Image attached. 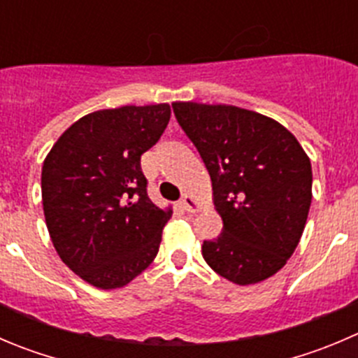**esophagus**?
I'll use <instances>...</instances> for the list:
<instances>
[{
	"label": "esophagus",
	"instance_id": "34e87169",
	"mask_svg": "<svg viewBox=\"0 0 358 358\" xmlns=\"http://www.w3.org/2000/svg\"><path fill=\"white\" fill-rule=\"evenodd\" d=\"M180 203H182L183 210L189 211V213H196V211L199 210V206H201L199 201H197L194 196H190V194H185V196H183V199L180 201Z\"/></svg>",
	"mask_w": 358,
	"mask_h": 358
}]
</instances>
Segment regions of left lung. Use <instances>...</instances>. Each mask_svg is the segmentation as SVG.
Wrapping results in <instances>:
<instances>
[{
    "label": "left lung",
    "mask_w": 358,
    "mask_h": 358,
    "mask_svg": "<svg viewBox=\"0 0 358 358\" xmlns=\"http://www.w3.org/2000/svg\"><path fill=\"white\" fill-rule=\"evenodd\" d=\"M213 187L224 229L203 243L217 275L253 285L278 273L299 245L311 206V162L276 120L232 105L173 103Z\"/></svg>",
    "instance_id": "left-lung-1"
}]
</instances>
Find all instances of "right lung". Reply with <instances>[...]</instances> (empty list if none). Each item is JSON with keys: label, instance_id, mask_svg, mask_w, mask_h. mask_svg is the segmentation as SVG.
<instances>
[{"label": "right lung", "instance_id": "obj_1", "mask_svg": "<svg viewBox=\"0 0 358 358\" xmlns=\"http://www.w3.org/2000/svg\"><path fill=\"white\" fill-rule=\"evenodd\" d=\"M169 117L168 103L98 110L71 124L45 157L48 234L62 262L92 287L120 289L157 255L173 211L150 201L140 159Z\"/></svg>", "mask_w": 358, "mask_h": 358}]
</instances>
